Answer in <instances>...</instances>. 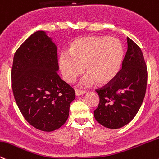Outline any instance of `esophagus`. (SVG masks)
<instances>
[{
	"label": "esophagus",
	"mask_w": 159,
	"mask_h": 159,
	"mask_svg": "<svg viewBox=\"0 0 159 159\" xmlns=\"http://www.w3.org/2000/svg\"><path fill=\"white\" fill-rule=\"evenodd\" d=\"M85 93V91L83 90H79V89H75V94L76 96H80V95H83Z\"/></svg>",
	"instance_id": "obj_1"
}]
</instances>
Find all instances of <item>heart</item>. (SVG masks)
<instances>
[{
	"label": "heart",
	"instance_id": "b5f03b06",
	"mask_svg": "<svg viewBox=\"0 0 159 159\" xmlns=\"http://www.w3.org/2000/svg\"><path fill=\"white\" fill-rule=\"evenodd\" d=\"M124 52L118 40L107 36H87L74 40L69 54H61L59 59L63 78L72 83L84 71L88 74L82 80L84 85L96 83L105 85L115 79L124 61Z\"/></svg>",
	"mask_w": 159,
	"mask_h": 159
}]
</instances>
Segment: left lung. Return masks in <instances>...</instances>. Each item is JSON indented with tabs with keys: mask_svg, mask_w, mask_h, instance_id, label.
Wrapping results in <instances>:
<instances>
[{
	"mask_svg": "<svg viewBox=\"0 0 159 159\" xmlns=\"http://www.w3.org/2000/svg\"><path fill=\"white\" fill-rule=\"evenodd\" d=\"M147 83V65L139 45L127 37L122 69L111 83L96 89L100 102L94 111L99 124L119 129L135 117L142 104Z\"/></svg>",
	"mask_w": 159,
	"mask_h": 159,
	"instance_id": "1",
	"label": "left lung"
}]
</instances>
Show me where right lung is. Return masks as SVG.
Masks as SVG:
<instances>
[{"label": "right lung", "mask_w": 159, "mask_h": 159, "mask_svg": "<svg viewBox=\"0 0 159 159\" xmlns=\"http://www.w3.org/2000/svg\"><path fill=\"white\" fill-rule=\"evenodd\" d=\"M58 69L57 48L44 31L32 34L13 58L15 100L25 120L42 131L60 128L75 98L74 89L59 77Z\"/></svg>", "instance_id": "right-lung-1"}]
</instances>
